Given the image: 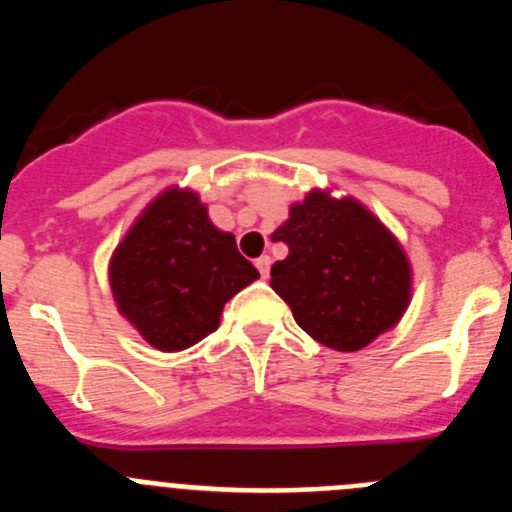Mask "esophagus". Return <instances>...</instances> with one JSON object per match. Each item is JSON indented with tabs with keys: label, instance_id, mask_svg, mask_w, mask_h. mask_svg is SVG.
Returning a JSON list of instances; mask_svg holds the SVG:
<instances>
[{
	"label": "esophagus",
	"instance_id": "34e87169",
	"mask_svg": "<svg viewBox=\"0 0 512 512\" xmlns=\"http://www.w3.org/2000/svg\"><path fill=\"white\" fill-rule=\"evenodd\" d=\"M256 269H259V274L261 277H269V269H271V259L269 256H259V259H256Z\"/></svg>",
	"mask_w": 512,
	"mask_h": 512
}]
</instances>
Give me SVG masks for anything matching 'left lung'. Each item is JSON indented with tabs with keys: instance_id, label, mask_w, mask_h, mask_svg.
Returning a JSON list of instances; mask_svg holds the SVG:
<instances>
[{
	"instance_id": "1",
	"label": "left lung",
	"mask_w": 512,
	"mask_h": 512,
	"mask_svg": "<svg viewBox=\"0 0 512 512\" xmlns=\"http://www.w3.org/2000/svg\"><path fill=\"white\" fill-rule=\"evenodd\" d=\"M274 241L289 256L271 266V287L307 336L336 351H359L400 323L413 269L390 228L354 197L310 189L289 207Z\"/></svg>"
}]
</instances>
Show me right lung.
I'll return each mask as SVG.
<instances>
[{"mask_svg": "<svg viewBox=\"0 0 512 512\" xmlns=\"http://www.w3.org/2000/svg\"><path fill=\"white\" fill-rule=\"evenodd\" d=\"M259 279L215 228L200 194L169 187L138 215L110 259L117 310L158 351H184L220 325L230 297Z\"/></svg>", "mask_w": 512, "mask_h": 512, "instance_id": "right-lung-1", "label": "right lung"}]
</instances>
